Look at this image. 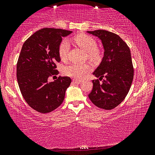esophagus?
Here are the masks:
<instances>
[{
    "label": "esophagus",
    "instance_id": "esophagus-1",
    "mask_svg": "<svg viewBox=\"0 0 155 155\" xmlns=\"http://www.w3.org/2000/svg\"><path fill=\"white\" fill-rule=\"evenodd\" d=\"M73 83H76V84H80L81 83V80H77V79H73Z\"/></svg>",
    "mask_w": 155,
    "mask_h": 155
}]
</instances>
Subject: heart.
<instances>
[{
    "mask_svg": "<svg viewBox=\"0 0 155 155\" xmlns=\"http://www.w3.org/2000/svg\"><path fill=\"white\" fill-rule=\"evenodd\" d=\"M74 41L77 45L87 51V56L92 59L97 60L100 58L101 51L97 48L96 41L90 36L85 34H78L74 37ZM70 49V41L68 38H63L58 45V54L61 60L65 61L68 58V52ZM92 70V66L88 63L78 64L72 63L66 66L64 69L65 74L68 77L77 79L85 78Z\"/></svg>",
    "mask_w": 155,
    "mask_h": 155,
    "instance_id": "heart-1",
    "label": "heart"
}]
</instances>
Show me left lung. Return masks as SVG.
Instances as JSON below:
<instances>
[{
    "instance_id": "8db88e82",
    "label": "left lung",
    "mask_w": 155,
    "mask_h": 155,
    "mask_svg": "<svg viewBox=\"0 0 155 155\" xmlns=\"http://www.w3.org/2000/svg\"><path fill=\"white\" fill-rule=\"evenodd\" d=\"M98 36L104 48V56L93 72L98 79L93 80V88L88 94L96 106L112 110L124 100L134 77L131 53L129 47L117 34L98 29L88 31Z\"/></svg>"
}]
</instances>
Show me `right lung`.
Wrapping results in <instances>:
<instances>
[{
    "label": "right lung",
    "instance_id": "right-lung-1",
    "mask_svg": "<svg viewBox=\"0 0 155 155\" xmlns=\"http://www.w3.org/2000/svg\"><path fill=\"white\" fill-rule=\"evenodd\" d=\"M72 32L43 28L29 36L22 47L16 65L17 81L27 104L38 112L45 114L59 107L72 82L68 77L48 81L49 77L58 74L56 63L61 61L59 43L63 37Z\"/></svg>",
    "mask_w": 155,
    "mask_h": 155
}]
</instances>
